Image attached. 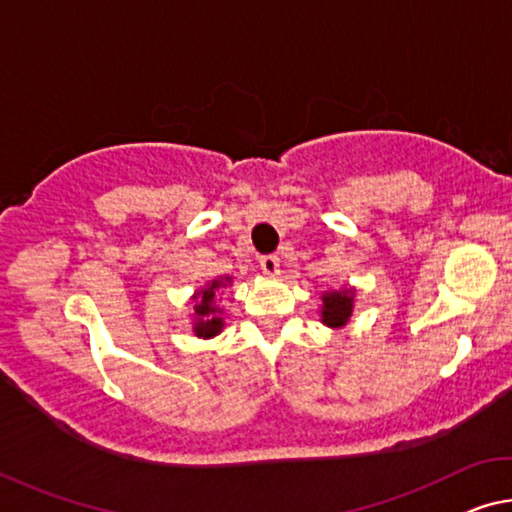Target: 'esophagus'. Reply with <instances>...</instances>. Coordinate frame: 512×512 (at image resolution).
Listing matches in <instances>:
<instances>
[{"mask_svg":"<svg viewBox=\"0 0 512 512\" xmlns=\"http://www.w3.org/2000/svg\"><path fill=\"white\" fill-rule=\"evenodd\" d=\"M259 269H262L266 275H278L280 273V259H278V255L259 257Z\"/></svg>","mask_w":512,"mask_h":512,"instance_id":"obj_1","label":"esophagus"}]
</instances>
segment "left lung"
Here are the masks:
<instances>
[{
    "mask_svg": "<svg viewBox=\"0 0 512 512\" xmlns=\"http://www.w3.org/2000/svg\"><path fill=\"white\" fill-rule=\"evenodd\" d=\"M353 296L355 289H342V291H328L323 294L321 305V321L328 328H342L348 323L353 314Z\"/></svg>",
    "mask_w": 512,
    "mask_h": 512,
    "instance_id": "left-lung-1",
    "label": "left lung"
}]
</instances>
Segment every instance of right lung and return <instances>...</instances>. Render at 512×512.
<instances>
[{
	"instance_id": "1",
	"label": "right lung",
	"mask_w": 512,
	"mask_h": 512,
	"mask_svg": "<svg viewBox=\"0 0 512 512\" xmlns=\"http://www.w3.org/2000/svg\"><path fill=\"white\" fill-rule=\"evenodd\" d=\"M230 278H218L212 280L205 289H200L193 300H196V305H193V332H196V337L202 339H209V337H216L218 332L223 330V319H221V307H216L214 298H216V289L225 287Z\"/></svg>"
}]
</instances>
